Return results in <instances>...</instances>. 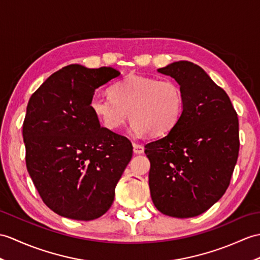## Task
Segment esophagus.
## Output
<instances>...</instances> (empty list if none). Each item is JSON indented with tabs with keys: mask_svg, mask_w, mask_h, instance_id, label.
I'll return each instance as SVG.
<instances>
[{
	"mask_svg": "<svg viewBox=\"0 0 260 260\" xmlns=\"http://www.w3.org/2000/svg\"><path fill=\"white\" fill-rule=\"evenodd\" d=\"M133 147H134V153L135 154H142L144 152V146L141 144H133Z\"/></svg>",
	"mask_w": 260,
	"mask_h": 260,
	"instance_id": "obj_1",
	"label": "esophagus"
}]
</instances>
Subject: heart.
<instances>
[{"label": "heart", "mask_w": 260, "mask_h": 260, "mask_svg": "<svg viewBox=\"0 0 260 260\" xmlns=\"http://www.w3.org/2000/svg\"><path fill=\"white\" fill-rule=\"evenodd\" d=\"M89 106L107 129H119L129 116L135 134L160 136L182 115L184 95L173 80L131 74L114 84L111 95L95 93Z\"/></svg>", "instance_id": "obj_1"}]
</instances>
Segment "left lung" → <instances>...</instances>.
<instances>
[{
  "mask_svg": "<svg viewBox=\"0 0 260 260\" xmlns=\"http://www.w3.org/2000/svg\"><path fill=\"white\" fill-rule=\"evenodd\" d=\"M157 71L179 84L184 107L170 133L145 145L150 196L164 215L195 217L218 202L231 183L239 152L237 113L201 66L179 61Z\"/></svg>",
  "mask_w": 260,
  "mask_h": 260,
  "instance_id": "1",
  "label": "left lung"
}]
</instances>
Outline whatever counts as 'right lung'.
<instances>
[{"mask_svg":"<svg viewBox=\"0 0 260 260\" xmlns=\"http://www.w3.org/2000/svg\"><path fill=\"white\" fill-rule=\"evenodd\" d=\"M120 73L71 64L32 94L23 123L27 172L54 213L76 220L104 215L133 155L132 143L90 110L95 89Z\"/></svg>","mask_w":260,"mask_h":260,"instance_id":"obj_1","label":"right lung"}]
</instances>
